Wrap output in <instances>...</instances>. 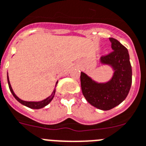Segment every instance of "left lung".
<instances>
[{"mask_svg":"<svg viewBox=\"0 0 146 146\" xmlns=\"http://www.w3.org/2000/svg\"><path fill=\"white\" fill-rule=\"evenodd\" d=\"M112 51L102 56L100 63L110 65L114 74L110 81L98 83L83 72H81L82 92L86 100L94 107L101 110H110L125 100L132 83L129 53L119 41L110 38Z\"/></svg>","mask_w":146,"mask_h":146,"instance_id":"8db88e82","label":"left lung"}]
</instances>
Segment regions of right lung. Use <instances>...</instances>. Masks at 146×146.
Listing matches in <instances>:
<instances>
[{
  "label": "right lung",
  "instance_id": "add662e5",
  "mask_svg": "<svg viewBox=\"0 0 146 146\" xmlns=\"http://www.w3.org/2000/svg\"><path fill=\"white\" fill-rule=\"evenodd\" d=\"M7 81H8V85H9V90H10V92L11 93L13 94V95L14 98L18 100V101L19 102L20 104H22V105L24 106H27V107H29L31 109H34V110H38V109H41V108L44 107V106H47L51 101L53 99L54 96V93H55V89H54L53 91L52 94H51L48 98H47L45 100H42V101H38V102H32V101H25V100H21L20 98H19L17 96L15 95V93H14L13 90L12 88L11 87V85H10V82H9V77H8V73H7ZM58 83V82H56V85ZM56 85H55V87H56Z\"/></svg>",
  "mask_w": 146,
  "mask_h": 146
}]
</instances>
